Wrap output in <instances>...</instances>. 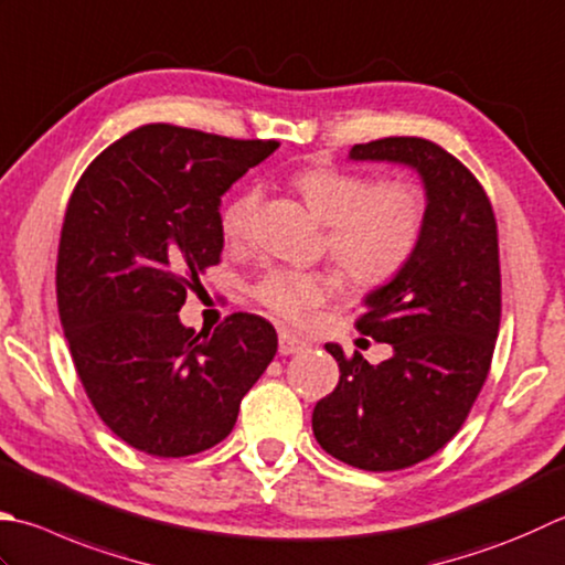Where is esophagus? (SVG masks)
<instances>
[{"label":"esophagus","instance_id":"34e87169","mask_svg":"<svg viewBox=\"0 0 565 565\" xmlns=\"http://www.w3.org/2000/svg\"><path fill=\"white\" fill-rule=\"evenodd\" d=\"M308 348V342L296 338L291 333H279V352L281 355H296V352H303Z\"/></svg>","mask_w":565,"mask_h":565}]
</instances>
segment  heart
<instances>
[{"instance_id": "heart-1", "label": "heart", "mask_w": 565, "mask_h": 565, "mask_svg": "<svg viewBox=\"0 0 565 565\" xmlns=\"http://www.w3.org/2000/svg\"><path fill=\"white\" fill-rule=\"evenodd\" d=\"M296 191L328 225L326 249L352 284L377 289L399 276L422 245L428 201L412 181L342 171L303 169ZM262 188L247 185L220 210V230L230 245H247L257 227ZM340 289L335 271L271 269L252 286V296L291 326L311 323L316 308Z\"/></svg>"}]
</instances>
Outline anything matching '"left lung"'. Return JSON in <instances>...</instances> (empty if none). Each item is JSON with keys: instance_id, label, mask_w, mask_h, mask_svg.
<instances>
[{"instance_id": "obj_1", "label": "left lung", "mask_w": 565, "mask_h": 565, "mask_svg": "<svg viewBox=\"0 0 565 565\" xmlns=\"http://www.w3.org/2000/svg\"><path fill=\"white\" fill-rule=\"evenodd\" d=\"M350 159L412 166L428 201L422 245L399 276L364 298L355 323L394 355L370 364L328 342L340 382L313 408L320 448L386 472L430 458L466 424L500 330V245L484 188L438 143L386 137L355 143Z\"/></svg>"}]
</instances>
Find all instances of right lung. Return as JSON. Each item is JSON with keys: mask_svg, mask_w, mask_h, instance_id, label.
<instances>
[{"mask_svg": "<svg viewBox=\"0 0 565 565\" xmlns=\"http://www.w3.org/2000/svg\"><path fill=\"white\" fill-rule=\"evenodd\" d=\"M279 141L143 125L99 153L65 207L55 296L87 399L125 444L183 458L230 436L276 355V330L232 313L213 333L179 318L220 262V198Z\"/></svg>", "mask_w": 565, "mask_h": 565, "instance_id": "right-lung-1", "label": "right lung"}]
</instances>
